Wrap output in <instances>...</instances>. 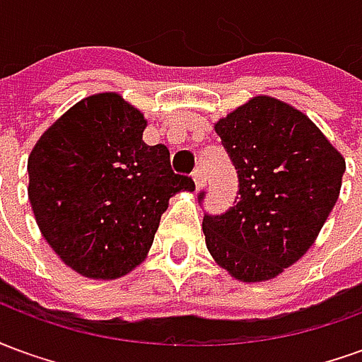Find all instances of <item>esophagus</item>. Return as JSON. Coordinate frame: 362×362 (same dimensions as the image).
<instances>
[{"label":"esophagus","mask_w":362,"mask_h":362,"mask_svg":"<svg viewBox=\"0 0 362 362\" xmlns=\"http://www.w3.org/2000/svg\"><path fill=\"white\" fill-rule=\"evenodd\" d=\"M192 178L196 182V189H199L204 186V170H202V166H197L196 170L192 173Z\"/></svg>","instance_id":"obj_1"}]
</instances>
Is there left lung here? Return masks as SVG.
I'll return each instance as SVG.
<instances>
[{
    "label": "left lung",
    "instance_id": "8db88e82",
    "mask_svg": "<svg viewBox=\"0 0 362 362\" xmlns=\"http://www.w3.org/2000/svg\"><path fill=\"white\" fill-rule=\"evenodd\" d=\"M215 132L236 168L238 196L225 213L204 215L207 250L236 279H273L316 240L345 160L303 112L272 96H254Z\"/></svg>",
    "mask_w": 362,
    "mask_h": 362
}]
</instances>
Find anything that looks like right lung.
Returning a JSON list of instances; mask_svg holds the SVG:
<instances>
[{
	"label": "right lung",
	"instance_id": "obj_1",
	"mask_svg": "<svg viewBox=\"0 0 362 362\" xmlns=\"http://www.w3.org/2000/svg\"><path fill=\"white\" fill-rule=\"evenodd\" d=\"M114 93L85 98L50 126L28 157V199L40 233L67 266L116 279L149 252L168 199L196 188L174 174L166 145Z\"/></svg>",
	"mask_w": 362,
	"mask_h": 362
}]
</instances>
